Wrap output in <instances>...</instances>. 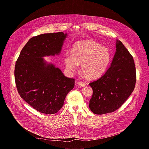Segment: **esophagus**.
Wrapping results in <instances>:
<instances>
[{"label":"esophagus","instance_id":"1","mask_svg":"<svg viewBox=\"0 0 149 149\" xmlns=\"http://www.w3.org/2000/svg\"><path fill=\"white\" fill-rule=\"evenodd\" d=\"M78 85L80 86L83 87V86L86 85V83L84 82V81H78Z\"/></svg>","mask_w":149,"mask_h":149}]
</instances>
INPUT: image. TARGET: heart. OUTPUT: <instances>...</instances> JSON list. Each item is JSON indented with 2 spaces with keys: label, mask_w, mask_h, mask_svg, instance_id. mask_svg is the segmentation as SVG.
<instances>
[{
  "label": "heart",
  "mask_w": 149,
  "mask_h": 149,
  "mask_svg": "<svg viewBox=\"0 0 149 149\" xmlns=\"http://www.w3.org/2000/svg\"><path fill=\"white\" fill-rule=\"evenodd\" d=\"M111 60L108 49L92 40H84L75 44L72 53H66L64 61L69 71H75L81 64V71L88 78L101 76Z\"/></svg>",
  "instance_id": "1"
}]
</instances>
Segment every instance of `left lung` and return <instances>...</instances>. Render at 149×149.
<instances>
[{
    "label": "left lung",
    "instance_id": "left-lung-1",
    "mask_svg": "<svg viewBox=\"0 0 149 149\" xmlns=\"http://www.w3.org/2000/svg\"><path fill=\"white\" fill-rule=\"evenodd\" d=\"M136 83V69L132 56L120 41H116V52L110 67L97 80L89 83L93 95L89 108L96 114L112 113L127 100Z\"/></svg>",
    "mask_w": 149,
    "mask_h": 149
}]
</instances>
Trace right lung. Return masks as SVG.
<instances>
[{"label":"right lung","mask_w":149,"mask_h":149,"mask_svg":"<svg viewBox=\"0 0 149 149\" xmlns=\"http://www.w3.org/2000/svg\"><path fill=\"white\" fill-rule=\"evenodd\" d=\"M67 34H41L31 38L16 61L14 76L21 97L38 111L55 114L63 105L67 94L74 87L75 79L65 77L42 58L58 55Z\"/></svg>","instance_id":"add662e5"}]
</instances>
